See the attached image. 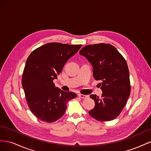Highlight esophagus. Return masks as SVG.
Instances as JSON below:
<instances>
[{
	"mask_svg": "<svg viewBox=\"0 0 151 151\" xmlns=\"http://www.w3.org/2000/svg\"><path fill=\"white\" fill-rule=\"evenodd\" d=\"M78 96H79V97H80V98H83V99H86L88 97V96L84 95V94H79Z\"/></svg>",
	"mask_w": 151,
	"mask_h": 151,
	"instance_id": "1",
	"label": "esophagus"
}]
</instances>
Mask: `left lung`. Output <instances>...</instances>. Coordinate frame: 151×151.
I'll list each match as a JSON object with an SVG mask.
<instances>
[{"instance_id":"obj_1","label":"left lung","mask_w":151,"mask_h":151,"mask_svg":"<svg viewBox=\"0 0 151 151\" xmlns=\"http://www.w3.org/2000/svg\"><path fill=\"white\" fill-rule=\"evenodd\" d=\"M79 53L92 65L94 78L101 81L99 83L103 90L101 97L90 95L95 106L89 114L100 122L115 119L125 107L130 94V75L126 60L110 44L87 45Z\"/></svg>"}]
</instances>
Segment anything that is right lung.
Instances as JSON below:
<instances>
[{
	"label": "right lung",
	"instance_id": "1",
	"mask_svg": "<svg viewBox=\"0 0 151 151\" xmlns=\"http://www.w3.org/2000/svg\"><path fill=\"white\" fill-rule=\"evenodd\" d=\"M81 47L48 43L35 49L27 59L22 86L28 107L38 119L57 121L65 113L67 102L76 98V93L55 87L53 79H57L65 63Z\"/></svg>",
	"mask_w": 151,
	"mask_h": 151
}]
</instances>
